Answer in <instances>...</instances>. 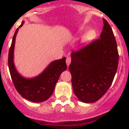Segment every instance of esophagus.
Segmentation results:
<instances>
[{
    "label": "esophagus",
    "instance_id": "34e87169",
    "mask_svg": "<svg viewBox=\"0 0 129 129\" xmlns=\"http://www.w3.org/2000/svg\"><path fill=\"white\" fill-rule=\"evenodd\" d=\"M71 58L69 56H67V59H66V63H67V65L69 67V64H71Z\"/></svg>",
    "mask_w": 129,
    "mask_h": 129
}]
</instances>
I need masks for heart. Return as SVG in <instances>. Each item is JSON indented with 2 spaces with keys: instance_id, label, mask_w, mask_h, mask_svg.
<instances>
[{
  "instance_id": "obj_1",
  "label": "heart",
  "mask_w": 129,
  "mask_h": 129,
  "mask_svg": "<svg viewBox=\"0 0 129 129\" xmlns=\"http://www.w3.org/2000/svg\"><path fill=\"white\" fill-rule=\"evenodd\" d=\"M96 36V31L93 29H90L87 31L83 37V42H88L89 41L92 40Z\"/></svg>"
}]
</instances>
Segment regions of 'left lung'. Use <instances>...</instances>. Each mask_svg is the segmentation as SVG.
<instances>
[{"label":"left lung","instance_id":"8db88e82","mask_svg":"<svg viewBox=\"0 0 129 129\" xmlns=\"http://www.w3.org/2000/svg\"><path fill=\"white\" fill-rule=\"evenodd\" d=\"M100 38L73 52L69 71L76 96L93 103L105 94L113 81L118 65V52L111 27L103 19Z\"/></svg>","mask_w":129,"mask_h":129}]
</instances>
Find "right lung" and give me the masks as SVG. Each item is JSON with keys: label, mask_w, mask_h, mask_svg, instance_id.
<instances>
[{"label": "right lung", "mask_w": 129, "mask_h": 129, "mask_svg": "<svg viewBox=\"0 0 129 129\" xmlns=\"http://www.w3.org/2000/svg\"><path fill=\"white\" fill-rule=\"evenodd\" d=\"M23 23V21L15 31L9 52L8 64L10 74L16 89L23 98L33 102H42L53 93L60 74L67 69L66 58L52 61L42 73L34 78H25L21 75L15 67L13 58L16 36L19 28Z\"/></svg>", "instance_id": "1"}]
</instances>
